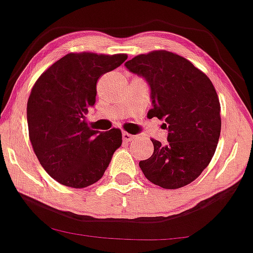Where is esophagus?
<instances>
[{"mask_svg":"<svg viewBox=\"0 0 253 253\" xmlns=\"http://www.w3.org/2000/svg\"><path fill=\"white\" fill-rule=\"evenodd\" d=\"M123 138H124L125 141L129 142V141H133V140H135L136 135H132V134H129V133H127V132H123Z\"/></svg>","mask_w":253,"mask_h":253,"instance_id":"1","label":"esophagus"}]
</instances>
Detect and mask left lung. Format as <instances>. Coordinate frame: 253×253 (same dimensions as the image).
<instances>
[{"label":"left lung","mask_w":253,"mask_h":253,"mask_svg":"<svg viewBox=\"0 0 253 253\" xmlns=\"http://www.w3.org/2000/svg\"><path fill=\"white\" fill-rule=\"evenodd\" d=\"M151 88V118L165 120L167 144L152 139L154 152L139 163L154 185L175 190L202 174L220 135V103L213 84L185 57L166 50L141 54L125 63Z\"/></svg>","instance_id":"1"}]
</instances>
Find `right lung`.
I'll use <instances>...</instances> for the list:
<instances>
[{"mask_svg":"<svg viewBox=\"0 0 253 253\" xmlns=\"http://www.w3.org/2000/svg\"><path fill=\"white\" fill-rule=\"evenodd\" d=\"M126 59L67 54L35 82L27 103L29 139L40 164L60 184L82 188L100 180L123 144L120 129H90L84 114L95 103L99 78Z\"/></svg>","mask_w":253,"mask_h":253,"instance_id":"add662e5","label":"right lung"}]
</instances>
